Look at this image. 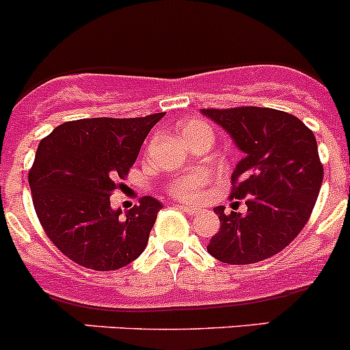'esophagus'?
<instances>
[{
  "label": "esophagus",
  "mask_w": 350,
  "mask_h": 350,
  "mask_svg": "<svg viewBox=\"0 0 350 350\" xmlns=\"http://www.w3.org/2000/svg\"><path fill=\"white\" fill-rule=\"evenodd\" d=\"M179 206V208H181L183 210V212H185V213H188V215H196V213H198L200 212V210L198 208H195V206H188V205H178Z\"/></svg>",
  "instance_id": "obj_1"
}]
</instances>
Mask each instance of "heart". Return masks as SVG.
Listing matches in <instances>:
<instances>
[{
	"mask_svg": "<svg viewBox=\"0 0 350 350\" xmlns=\"http://www.w3.org/2000/svg\"><path fill=\"white\" fill-rule=\"evenodd\" d=\"M183 140L188 144L191 138L198 137L202 133H212V128L202 120H188L179 126ZM210 183L208 172L205 171H191L188 174H183L179 178L172 179L167 186V191L172 196L185 202H198L205 195V188Z\"/></svg>",
	"mask_w": 350,
	"mask_h": 350,
	"instance_id": "obj_1",
	"label": "heart"
}]
</instances>
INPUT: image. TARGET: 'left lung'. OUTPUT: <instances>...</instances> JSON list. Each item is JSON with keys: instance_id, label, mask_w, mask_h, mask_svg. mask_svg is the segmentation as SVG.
<instances>
[{"instance_id": "1", "label": "left lung", "mask_w": 350, "mask_h": 350, "mask_svg": "<svg viewBox=\"0 0 350 350\" xmlns=\"http://www.w3.org/2000/svg\"><path fill=\"white\" fill-rule=\"evenodd\" d=\"M232 137L243 161L230 176V198L246 213H224L208 253L229 265H250L289 246L310 220L323 181L313 131L296 116L270 107L202 109ZM239 203V202H236Z\"/></svg>"}]
</instances>
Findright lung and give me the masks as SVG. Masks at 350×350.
Segmentation results:
<instances>
[{
    "label": "right lung",
    "instance_id": "1",
    "mask_svg": "<svg viewBox=\"0 0 350 350\" xmlns=\"http://www.w3.org/2000/svg\"><path fill=\"white\" fill-rule=\"evenodd\" d=\"M164 114L66 121L40 140L29 171L33 208L44 232L71 261L109 272L145 250L162 203L144 196L121 217L109 196Z\"/></svg>",
    "mask_w": 350,
    "mask_h": 350
}]
</instances>
